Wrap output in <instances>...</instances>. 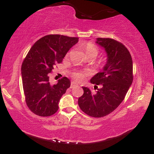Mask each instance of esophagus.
Listing matches in <instances>:
<instances>
[{"instance_id":"esophagus-1","label":"esophagus","mask_w":154,"mask_h":154,"mask_svg":"<svg viewBox=\"0 0 154 154\" xmlns=\"http://www.w3.org/2000/svg\"><path fill=\"white\" fill-rule=\"evenodd\" d=\"M77 84L75 82V81H72V82H71V88L75 87V86H77Z\"/></svg>"}]
</instances>
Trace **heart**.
I'll return each instance as SVG.
<instances>
[{
    "label": "heart",
    "mask_w": 154,
    "mask_h": 154,
    "mask_svg": "<svg viewBox=\"0 0 154 154\" xmlns=\"http://www.w3.org/2000/svg\"><path fill=\"white\" fill-rule=\"evenodd\" d=\"M85 51L86 56L88 57H96L98 54V51L97 48L92 43H87L85 45ZM74 77L77 79H82L84 77V73L82 72H75L74 73Z\"/></svg>",
    "instance_id": "1"
}]
</instances>
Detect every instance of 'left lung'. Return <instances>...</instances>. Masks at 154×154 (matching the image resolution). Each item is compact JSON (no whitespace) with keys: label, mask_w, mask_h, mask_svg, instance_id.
I'll return each mask as SVG.
<instances>
[{"label":"left lung","mask_w":154,"mask_h":154,"mask_svg":"<svg viewBox=\"0 0 154 154\" xmlns=\"http://www.w3.org/2000/svg\"><path fill=\"white\" fill-rule=\"evenodd\" d=\"M95 43L105 51L106 62L101 72L91 79L97 92L92 93L89 88L82 87L84 93L79 98L78 105L88 115L103 117L119 106L131 86L132 60L127 48L115 40L99 38Z\"/></svg>","instance_id":"left-lung-1"}]
</instances>
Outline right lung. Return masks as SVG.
Instances as JSON below:
<instances>
[{
	"instance_id": "obj_1",
	"label": "right lung",
	"mask_w": 154,
	"mask_h": 154,
	"mask_svg": "<svg viewBox=\"0 0 154 154\" xmlns=\"http://www.w3.org/2000/svg\"><path fill=\"white\" fill-rule=\"evenodd\" d=\"M78 41V38L49 35L35 42L28 52L21 69L22 85L26 105L36 115L49 116L59 109V100L71 81L64 77L51 85L48 74Z\"/></svg>"
}]
</instances>
